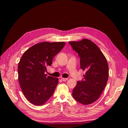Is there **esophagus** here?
<instances>
[{"instance_id":"1","label":"esophagus","mask_w":128,"mask_h":128,"mask_svg":"<svg viewBox=\"0 0 128 128\" xmlns=\"http://www.w3.org/2000/svg\"><path fill=\"white\" fill-rule=\"evenodd\" d=\"M61 80H62L63 81L65 82V81H67V80H68V79H67V78H61Z\"/></svg>"}]
</instances>
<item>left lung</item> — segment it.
I'll return each mask as SVG.
<instances>
[{"label": "left lung", "instance_id": "8db88e82", "mask_svg": "<svg viewBox=\"0 0 128 128\" xmlns=\"http://www.w3.org/2000/svg\"><path fill=\"white\" fill-rule=\"evenodd\" d=\"M68 42L78 54L81 68L86 71L84 80L78 81L72 90V96L82 104H90L100 97L106 85L108 76L107 60L99 47L88 39Z\"/></svg>", "mask_w": 128, "mask_h": 128}]
</instances>
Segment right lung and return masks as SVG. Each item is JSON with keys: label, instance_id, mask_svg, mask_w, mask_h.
Listing matches in <instances>:
<instances>
[{"label": "right lung", "instance_id": "add662e5", "mask_svg": "<svg viewBox=\"0 0 128 128\" xmlns=\"http://www.w3.org/2000/svg\"><path fill=\"white\" fill-rule=\"evenodd\" d=\"M65 45L63 42H40L22 56L18 66V81L24 95L33 104L43 105L54 94L58 78L45 72Z\"/></svg>", "mask_w": 128, "mask_h": 128}]
</instances>
